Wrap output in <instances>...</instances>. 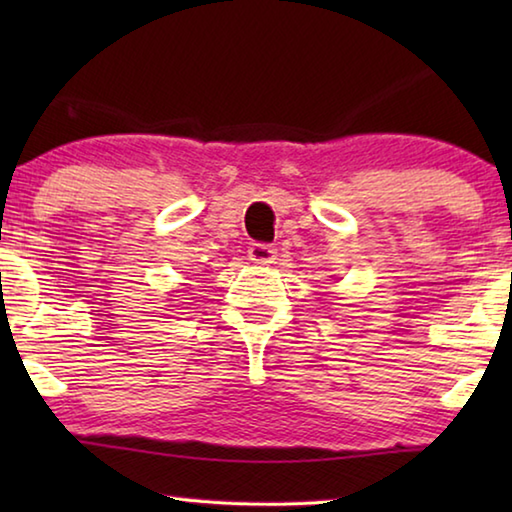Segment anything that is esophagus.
<instances>
[{
  "label": "esophagus",
  "instance_id": "obj_1",
  "mask_svg": "<svg viewBox=\"0 0 512 512\" xmlns=\"http://www.w3.org/2000/svg\"><path fill=\"white\" fill-rule=\"evenodd\" d=\"M277 257V250L273 246H266V244H253L248 248V259L253 264H259V266H268L273 264Z\"/></svg>",
  "mask_w": 512,
  "mask_h": 512
}]
</instances>
